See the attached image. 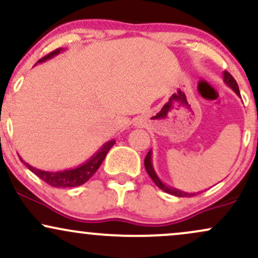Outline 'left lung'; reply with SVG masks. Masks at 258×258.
<instances>
[{"mask_svg":"<svg viewBox=\"0 0 258 258\" xmlns=\"http://www.w3.org/2000/svg\"><path fill=\"white\" fill-rule=\"evenodd\" d=\"M223 81H224V84L228 86V87L232 88V90L234 91V93H235L236 96L240 97V92H239L238 84H236V81H235V80H234V78H233L232 75H230L229 73L223 72ZM144 166H146L147 172L150 176V178L153 179V182L155 183V184L158 185L160 189H162V190H164V191H166V193L171 194V195H174V197H179V198L194 197V195L197 194V193H188V191L179 190V189L173 188V186L167 185L166 183L162 182V180L160 179V177L158 176V174H156L155 170H154V166H153V152H152V149L149 150V153L147 154L146 159H144Z\"/></svg>","mask_w":258,"mask_h":258,"instance_id":"1","label":"left lung"}]
</instances>
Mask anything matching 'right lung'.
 <instances>
[{"instance_id":"right-lung-1","label":"right lung","mask_w":258,"mask_h":258,"mask_svg":"<svg viewBox=\"0 0 258 258\" xmlns=\"http://www.w3.org/2000/svg\"><path fill=\"white\" fill-rule=\"evenodd\" d=\"M64 52V48L55 49L54 52L49 53L48 55L43 57L42 59L37 61L36 64H41L43 61L49 60L55 55H58L59 53ZM115 144V139L108 141L106 143L103 144L102 147L97 150L90 159L86 160L85 162H82L81 165H79L78 167L74 168H68V170H61V171H44L36 168L31 165H29L28 162H25L24 160L19 156L20 161L25 165L31 172H34L37 177H40L43 182H46L47 184L55 186V188H69V186H79L84 183L87 182L88 179L96 173V171L98 170L100 165H102L103 160L105 159L106 154L109 150L111 149V147Z\"/></svg>"}]
</instances>
